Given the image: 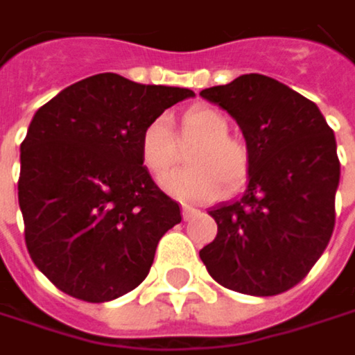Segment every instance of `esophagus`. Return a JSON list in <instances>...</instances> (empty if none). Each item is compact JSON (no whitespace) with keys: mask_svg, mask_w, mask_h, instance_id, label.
I'll use <instances>...</instances> for the list:
<instances>
[{"mask_svg":"<svg viewBox=\"0 0 355 355\" xmlns=\"http://www.w3.org/2000/svg\"><path fill=\"white\" fill-rule=\"evenodd\" d=\"M195 216H199V209H195V207H189V205H182V220H193Z\"/></svg>","mask_w":355,"mask_h":355,"instance_id":"obj_1","label":"esophagus"}]
</instances>
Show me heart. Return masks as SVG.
I'll return each instance as SVG.
<instances>
[{"mask_svg":"<svg viewBox=\"0 0 355 355\" xmlns=\"http://www.w3.org/2000/svg\"><path fill=\"white\" fill-rule=\"evenodd\" d=\"M180 141L193 144L187 154V168L162 180V187L180 201L205 203L222 189H239L248 175L250 154L247 141L230 133V121L220 108L199 105L180 119ZM139 158L154 178L164 177L178 160V146L171 119H152L139 137Z\"/></svg>","mask_w":355,"mask_h":355,"instance_id":"1","label":"heart"}]
</instances>
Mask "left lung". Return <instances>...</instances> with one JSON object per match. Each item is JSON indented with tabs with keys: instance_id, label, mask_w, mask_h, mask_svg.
<instances>
[{
	"instance_id": "obj_1",
	"label": "left lung",
	"mask_w": 355,
	"mask_h": 355,
	"mask_svg": "<svg viewBox=\"0 0 355 355\" xmlns=\"http://www.w3.org/2000/svg\"><path fill=\"white\" fill-rule=\"evenodd\" d=\"M201 96L236 119L250 164L245 195L209 211L218 234L199 257L228 290L282 294L306 277L333 234V129L313 101L261 73L205 88Z\"/></svg>"
}]
</instances>
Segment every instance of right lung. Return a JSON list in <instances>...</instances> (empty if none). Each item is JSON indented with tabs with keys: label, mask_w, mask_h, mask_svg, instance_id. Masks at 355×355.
Segmentation results:
<instances>
[{
	"label": "right lung",
	"mask_w": 355,
	"mask_h": 355,
	"mask_svg": "<svg viewBox=\"0 0 355 355\" xmlns=\"http://www.w3.org/2000/svg\"><path fill=\"white\" fill-rule=\"evenodd\" d=\"M193 96L116 73L71 84L36 110L20 146L18 201L35 265L86 302L135 290L180 207L139 158L144 127Z\"/></svg>",
	"instance_id": "right-lung-1"
}]
</instances>
